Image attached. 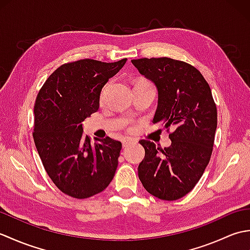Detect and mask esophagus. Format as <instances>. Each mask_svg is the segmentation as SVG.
I'll use <instances>...</instances> for the list:
<instances>
[{"label": "esophagus", "instance_id": "obj_1", "mask_svg": "<svg viewBox=\"0 0 250 250\" xmlns=\"http://www.w3.org/2000/svg\"><path fill=\"white\" fill-rule=\"evenodd\" d=\"M134 143H136V141H135V140L126 139V140H125L124 142H122V146H124V147H126V146H129L130 144H134Z\"/></svg>", "mask_w": 250, "mask_h": 250}]
</instances>
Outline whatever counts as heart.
<instances>
[{"label": "heart", "mask_w": 250, "mask_h": 250, "mask_svg": "<svg viewBox=\"0 0 250 250\" xmlns=\"http://www.w3.org/2000/svg\"><path fill=\"white\" fill-rule=\"evenodd\" d=\"M106 90H107V86H105L104 89L102 90V93H101V99H103L105 97V93H106Z\"/></svg>", "instance_id": "heart-1"}]
</instances>
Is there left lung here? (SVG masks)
Segmentation results:
<instances>
[{
	"mask_svg": "<svg viewBox=\"0 0 250 250\" xmlns=\"http://www.w3.org/2000/svg\"><path fill=\"white\" fill-rule=\"evenodd\" d=\"M156 84L158 107L153 124L174 131L172 144L162 148L141 140L145 158L139 178L156 198L175 201L194 188L210 160L217 129V108L209 84L199 70L171 58L131 61Z\"/></svg>",
	"mask_w": 250,
	"mask_h": 250,
	"instance_id": "left-lung-1",
	"label": "left lung"
}]
</instances>
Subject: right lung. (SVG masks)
I'll return each mask as SVG.
<instances>
[{
  "instance_id": "right-lung-1",
  "label": "right lung",
  "mask_w": 250,
  "mask_h": 250,
  "mask_svg": "<svg viewBox=\"0 0 250 250\" xmlns=\"http://www.w3.org/2000/svg\"><path fill=\"white\" fill-rule=\"evenodd\" d=\"M125 62L65 63L36 97L33 139L37 152L52 183L72 198L102 192L114 178L121 143L106 137L92 145L83 133L82 122L98 111L102 88Z\"/></svg>"
}]
</instances>
